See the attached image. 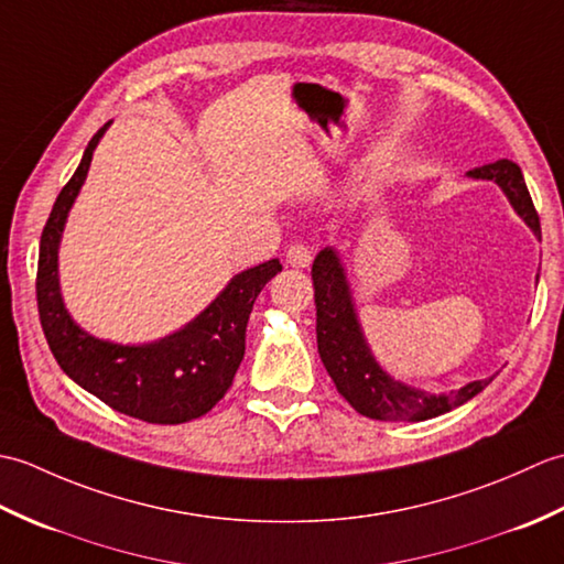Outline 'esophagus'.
Masks as SVG:
<instances>
[{"label": "esophagus", "mask_w": 564, "mask_h": 564, "mask_svg": "<svg viewBox=\"0 0 564 564\" xmlns=\"http://www.w3.org/2000/svg\"><path fill=\"white\" fill-rule=\"evenodd\" d=\"M285 261H289L295 269H305L313 263V251H310V247L295 242L289 247V251H285Z\"/></svg>", "instance_id": "esophagus-1"}]
</instances>
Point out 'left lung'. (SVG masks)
<instances>
[{"instance_id":"left-lung-1","label":"left lung","mask_w":564,"mask_h":564,"mask_svg":"<svg viewBox=\"0 0 564 564\" xmlns=\"http://www.w3.org/2000/svg\"><path fill=\"white\" fill-rule=\"evenodd\" d=\"M473 178H489L505 191L509 203L523 223L541 237V220L533 208L529 188H525L519 164L511 160H497L467 172ZM315 307H317V351L334 380L341 398L358 414L380 419V422H424V419L451 412L477 392H482L489 380L467 382L465 388L451 394H429L392 380L382 370L358 325L349 281H346L339 254L332 247L322 249L313 263Z\"/></svg>"}]
</instances>
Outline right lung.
<instances>
[{
  "instance_id": "right-lung-1",
  "label": "right lung",
  "mask_w": 564,
  "mask_h": 564,
  "mask_svg": "<svg viewBox=\"0 0 564 564\" xmlns=\"http://www.w3.org/2000/svg\"><path fill=\"white\" fill-rule=\"evenodd\" d=\"M106 128L109 123L89 140L77 172L59 191L43 227L35 275L41 327L59 368L111 410L148 424H184L210 412L230 390L245 358L251 307L263 285L281 271V263L271 259L237 273L194 322L160 341L123 346L79 329L59 295L57 247Z\"/></svg>"
}]
</instances>
